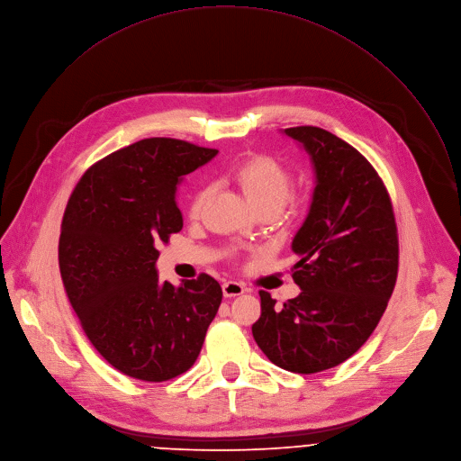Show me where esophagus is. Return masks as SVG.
I'll list each match as a JSON object with an SVG mask.
<instances>
[{
  "label": "esophagus",
  "mask_w": 461,
  "mask_h": 461,
  "mask_svg": "<svg viewBox=\"0 0 461 461\" xmlns=\"http://www.w3.org/2000/svg\"><path fill=\"white\" fill-rule=\"evenodd\" d=\"M243 293H245V287L240 282H225L223 284V296L225 298H234V296H240Z\"/></svg>",
  "instance_id": "34e87169"
}]
</instances>
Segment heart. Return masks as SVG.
Returning a JSON list of instances; mask_svg holds the SVG:
<instances>
[{
  "label": "heart",
  "mask_w": 461,
  "mask_h": 461,
  "mask_svg": "<svg viewBox=\"0 0 461 461\" xmlns=\"http://www.w3.org/2000/svg\"><path fill=\"white\" fill-rule=\"evenodd\" d=\"M230 177L258 211L265 207L282 209L289 200L293 187L291 168L268 154H254L241 159L230 170ZM207 198L209 189H200L193 196L189 203L191 218L202 214Z\"/></svg>",
  "instance_id": "b5f03b06"
}]
</instances>
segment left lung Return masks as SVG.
<instances>
[{"instance_id":"left-lung-1","label":"left lung","mask_w":461,"mask_h":461,"mask_svg":"<svg viewBox=\"0 0 461 461\" xmlns=\"http://www.w3.org/2000/svg\"><path fill=\"white\" fill-rule=\"evenodd\" d=\"M285 134L307 150L316 176L293 240L302 293L278 307L259 291L252 336L274 365L314 375L343 363L376 329L398 278V229L382 177L354 147L320 127Z\"/></svg>"}]
</instances>
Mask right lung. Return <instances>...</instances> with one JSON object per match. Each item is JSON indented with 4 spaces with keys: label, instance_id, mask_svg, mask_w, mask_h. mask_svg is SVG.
I'll return each mask as SVG.
<instances>
[{
    "label": "right lung",
    "instance_id": "obj_1",
    "mask_svg": "<svg viewBox=\"0 0 461 461\" xmlns=\"http://www.w3.org/2000/svg\"><path fill=\"white\" fill-rule=\"evenodd\" d=\"M218 154L149 138L92 165L72 191L58 259L65 293L95 348L120 373L167 382L194 365L221 303L209 274L179 287L158 280V245L179 232L181 177Z\"/></svg>",
    "mask_w": 461,
    "mask_h": 461
}]
</instances>
